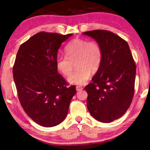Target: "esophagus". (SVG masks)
<instances>
[{
    "mask_svg": "<svg viewBox=\"0 0 150 150\" xmlns=\"http://www.w3.org/2000/svg\"><path fill=\"white\" fill-rule=\"evenodd\" d=\"M83 87H81V86H77V87H76V90H77V91H81L83 89Z\"/></svg>",
    "mask_w": 150,
    "mask_h": 150,
    "instance_id": "34e87169",
    "label": "esophagus"
}]
</instances>
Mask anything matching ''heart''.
<instances>
[{
	"instance_id": "obj_1",
	"label": "heart",
	"mask_w": 150,
	"mask_h": 150,
	"mask_svg": "<svg viewBox=\"0 0 150 150\" xmlns=\"http://www.w3.org/2000/svg\"><path fill=\"white\" fill-rule=\"evenodd\" d=\"M65 55H57L56 67L65 76L69 75L73 69V63L77 68L68 78L71 84L83 85L91 75L99 69L103 61V51L95 41L76 38L69 42L65 48Z\"/></svg>"
}]
</instances>
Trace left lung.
<instances>
[{"instance_id": "obj_1", "label": "left lung", "mask_w": 150, "mask_h": 150, "mask_svg": "<svg viewBox=\"0 0 150 150\" xmlns=\"http://www.w3.org/2000/svg\"><path fill=\"white\" fill-rule=\"evenodd\" d=\"M103 51V61L93 82L85 87L87 105L96 120L109 123L122 117L134 95L136 66L129 45L113 32L105 30L85 32Z\"/></svg>"}]
</instances>
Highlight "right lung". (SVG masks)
I'll use <instances>...</instances> for the list:
<instances>
[{"label":"right lung","mask_w":150,"mask_h":150,"mask_svg":"<svg viewBox=\"0 0 150 150\" xmlns=\"http://www.w3.org/2000/svg\"><path fill=\"white\" fill-rule=\"evenodd\" d=\"M73 34L41 32L23 43L13 66V78L20 105L27 115L44 127H53L65 118L75 85L57 72V52Z\"/></svg>","instance_id":"1"}]
</instances>
